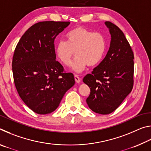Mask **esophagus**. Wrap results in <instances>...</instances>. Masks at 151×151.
<instances>
[{
    "instance_id": "1",
    "label": "esophagus",
    "mask_w": 151,
    "mask_h": 151,
    "mask_svg": "<svg viewBox=\"0 0 151 151\" xmlns=\"http://www.w3.org/2000/svg\"><path fill=\"white\" fill-rule=\"evenodd\" d=\"M75 81H76V83H81V80L80 77H79L78 75H75Z\"/></svg>"
}]
</instances>
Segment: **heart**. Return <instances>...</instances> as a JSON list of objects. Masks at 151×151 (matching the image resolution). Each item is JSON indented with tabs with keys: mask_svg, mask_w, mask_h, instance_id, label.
<instances>
[{
	"mask_svg": "<svg viewBox=\"0 0 151 151\" xmlns=\"http://www.w3.org/2000/svg\"><path fill=\"white\" fill-rule=\"evenodd\" d=\"M66 41L60 40L55 53L60 62L68 65L75 52L76 58L70 67L76 73L82 72L86 66L93 67L103 59L106 50L105 37L83 27H76L66 35Z\"/></svg>",
	"mask_w": 151,
	"mask_h": 151,
	"instance_id": "1",
	"label": "heart"
}]
</instances>
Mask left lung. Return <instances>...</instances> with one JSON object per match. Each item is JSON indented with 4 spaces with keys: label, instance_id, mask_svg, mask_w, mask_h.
I'll use <instances>...</instances> for the list:
<instances>
[{
    "label": "left lung",
    "instance_id": "left-lung-1",
    "mask_svg": "<svg viewBox=\"0 0 151 151\" xmlns=\"http://www.w3.org/2000/svg\"><path fill=\"white\" fill-rule=\"evenodd\" d=\"M104 24L111 36L108 52L83 82L91 89L86 99L89 108L108 114L118 108L133 87L134 55L122 30L109 21Z\"/></svg>",
    "mask_w": 151,
    "mask_h": 151
}]
</instances>
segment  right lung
Returning <instances> with one entry per match:
<instances>
[{
	"instance_id": "add662e5",
	"label": "right lung",
	"mask_w": 151,
	"mask_h": 151,
	"mask_svg": "<svg viewBox=\"0 0 151 151\" xmlns=\"http://www.w3.org/2000/svg\"><path fill=\"white\" fill-rule=\"evenodd\" d=\"M69 22L36 23L22 36L14 50L12 73L22 101L39 114L53 112L63 96L75 85L73 73H64L56 60L55 39Z\"/></svg>"
}]
</instances>
